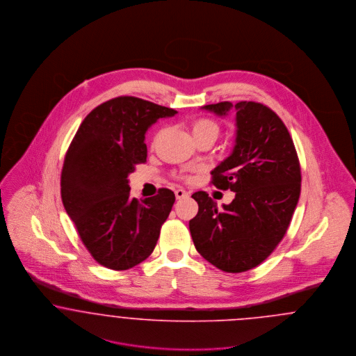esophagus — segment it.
<instances>
[{"label":"esophagus","mask_w":356,"mask_h":356,"mask_svg":"<svg viewBox=\"0 0 356 356\" xmlns=\"http://www.w3.org/2000/svg\"><path fill=\"white\" fill-rule=\"evenodd\" d=\"M175 195H176V199H183V197L188 196V192H186V191L181 189V188H179V189L175 191Z\"/></svg>","instance_id":"obj_1"}]
</instances>
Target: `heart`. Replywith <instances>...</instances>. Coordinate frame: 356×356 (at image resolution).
Listing matches in <instances>:
<instances>
[{
    "label": "heart",
    "instance_id": "heart-1",
    "mask_svg": "<svg viewBox=\"0 0 356 356\" xmlns=\"http://www.w3.org/2000/svg\"><path fill=\"white\" fill-rule=\"evenodd\" d=\"M191 132L193 135V138H200V137H205V136H213L218 137L219 134V125L211 119H202L193 120L191 122Z\"/></svg>",
    "mask_w": 356,
    "mask_h": 356
}]
</instances>
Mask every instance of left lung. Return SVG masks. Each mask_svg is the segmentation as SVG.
I'll list each match as a JSON object with an SVG mask.
<instances>
[{
	"label": "left lung",
	"mask_w": 356,
	"mask_h": 356,
	"mask_svg": "<svg viewBox=\"0 0 356 356\" xmlns=\"http://www.w3.org/2000/svg\"><path fill=\"white\" fill-rule=\"evenodd\" d=\"M236 111L232 153L211 172L212 184L235 192L232 203H216L207 192L189 220L197 252L224 272L248 271L263 263L287 232L300 196L302 173L287 127L268 106L254 102H224L203 109L225 116Z\"/></svg>",
	"instance_id": "left-lung-1"
}]
</instances>
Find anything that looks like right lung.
Wrapping results in <instances>:
<instances>
[{
  "label": "right lung",
  "mask_w": 356,
  "mask_h": 356,
  "mask_svg": "<svg viewBox=\"0 0 356 356\" xmlns=\"http://www.w3.org/2000/svg\"><path fill=\"white\" fill-rule=\"evenodd\" d=\"M177 112L132 96L96 106L81 122L65 154L61 199L92 257L115 271L152 254L175 193L160 188L141 202L131 197L128 176L147 161L145 134Z\"/></svg>",
  "instance_id": "add662e5"
}]
</instances>
